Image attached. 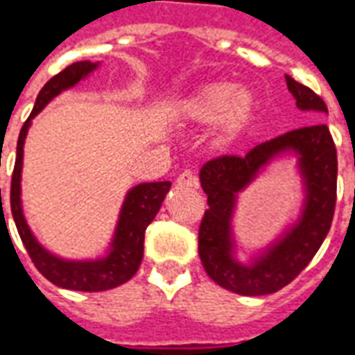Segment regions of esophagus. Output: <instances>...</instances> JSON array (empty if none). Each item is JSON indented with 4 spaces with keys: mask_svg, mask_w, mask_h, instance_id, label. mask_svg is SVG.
Masks as SVG:
<instances>
[{
    "mask_svg": "<svg viewBox=\"0 0 355 355\" xmlns=\"http://www.w3.org/2000/svg\"><path fill=\"white\" fill-rule=\"evenodd\" d=\"M199 186V180L198 177L191 173V171H184L182 175H178L177 178V188H184V190H191V188H198Z\"/></svg>",
    "mask_w": 355,
    "mask_h": 355,
    "instance_id": "34e87169",
    "label": "esophagus"
}]
</instances>
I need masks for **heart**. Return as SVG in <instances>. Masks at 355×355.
<instances>
[{
  "label": "heart",
  "mask_w": 355,
  "mask_h": 355,
  "mask_svg": "<svg viewBox=\"0 0 355 355\" xmlns=\"http://www.w3.org/2000/svg\"><path fill=\"white\" fill-rule=\"evenodd\" d=\"M184 124L209 125L218 122L216 141L231 146L243 137L256 114V97L248 88H239L235 83L218 80L199 86L184 97L177 109Z\"/></svg>",
  "instance_id": "1"
}]
</instances>
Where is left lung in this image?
<instances>
[{"label":"left lung","mask_w":355,"mask_h":355,"mask_svg":"<svg viewBox=\"0 0 355 355\" xmlns=\"http://www.w3.org/2000/svg\"><path fill=\"white\" fill-rule=\"evenodd\" d=\"M288 90L297 109L327 114L324 99L290 75ZM298 157L304 186V203L295 223L277 239L249 257L238 259L232 231L238 193L277 159ZM201 188L209 209L199 227V258L207 275L225 290L239 295H269L290 284L306 265L329 233L337 201V148L329 128L322 122L288 131L258 144L246 156H222L199 171Z\"/></svg>","instance_id":"left-lung-1"}]
</instances>
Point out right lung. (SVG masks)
I'll return each mask as SVG.
<instances>
[{"instance_id":"obj_1","label":"right lung","mask_w":355,"mask_h":355,"mask_svg":"<svg viewBox=\"0 0 355 355\" xmlns=\"http://www.w3.org/2000/svg\"><path fill=\"white\" fill-rule=\"evenodd\" d=\"M99 67V62H77L65 67L56 77H52L44 84L35 99V107L30 118L20 130L17 143V162L12 171L10 182V212L17 224L18 235L22 239L26 250L30 254L31 261L35 263L39 272L49 278L52 284L75 291H105L112 290L116 286L128 282L143 261L144 252V231L152 220L156 218L159 207L164 203L165 196L171 188L169 180L162 182H141L128 190L124 203L120 207L116 227L111 243L107 246L103 256L94 259H67L56 256L54 252L44 248L33 231L28 225L22 209V164H24V143L30 130L31 120L43 111L52 99L62 92L69 90L75 84L90 75L92 71ZM1 201V190H0Z\"/></svg>"}]
</instances>
